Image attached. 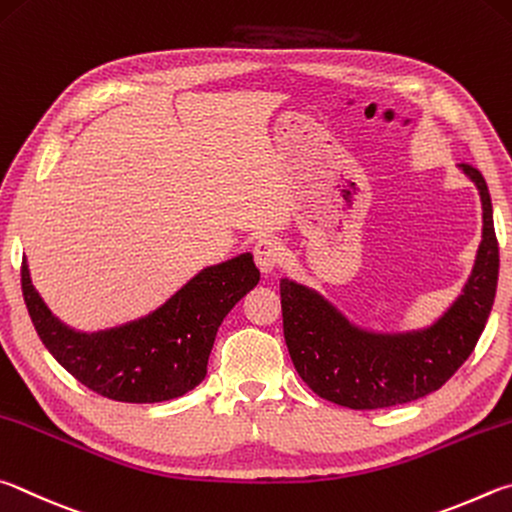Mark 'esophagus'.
I'll return each instance as SVG.
<instances>
[{"mask_svg": "<svg viewBox=\"0 0 512 512\" xmlns=\"http://www.w3.org/2000/svg\"><path fill=\"white\" fill-rule=\"evenodd\" d=\"M254 261L258 265V270H261L263 274L274 272L283 261V249H281L279 242L272 240V238L258 240L256 247H254Z\"/></svg>", "mask_w": 512, "mask_h": 512, "instance_id": "1", "label": "esophagus"}]
</instances>
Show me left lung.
Here are the masks:
<instances>
[{
  "mask_svg": "<svg viewBox=\"0 0 512 512\" xmlns=\"http://www.w3.org/2000/svg\"><path fill=\"white\" fill-rule=\"evenodd\" d=\"M459 170L481 197V242L461 292L427 326L366 328L315 288L281 279L285 344L299 378L317 396L348 409L405 405L441 389L474 351L495 303L499 245L486 179L470 164Z\"/></svg>",
  "mask_w": 512,
  "mask_h": 512,
  "instance_id": "obj_1",
  "label": "left lung"
}]
</instances>
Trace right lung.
Wrapping results in <instances>:
<instances>
[{"label": "right lung", "mask_w": 512, "mask_h": 512, "mask_svg": "<svg viewBox=\"0 0 512 512\" xmlns=\"http://www.w3.org/2000/svg\"><path fill=\"white\" fill-rule=\"evenodd\" d=\"M261 272L245 251L209 265L148 315L119 326L78 330L51 312L22 261V292L35 330L74 378L116 402H164L206 378L222 319L254 290Z\"/></svg>", "instance_id": "obj_1"}]
</instances>
